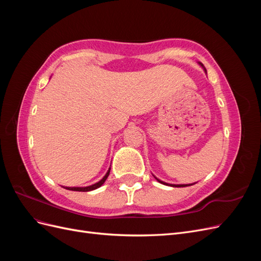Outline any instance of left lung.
<instances>
[{"mask_svg": "<svg viewBox=\"0 0 261 261\" xmlns=\"http://www.w3.org/2000/svg\"><path fill=\"white\" fill-rule=\"evenodd\" d=\"M156 178V177H155ZM156 180L158 181H160V183H162V184H164V185H169V186H173V187H186V186H191V185H193V184H180V185H174V184H168V183H164V181H162V180H160V179H158L156 178Z\"/></svg>", "mask_w": 261, "mask_h": 261, "instance_id": "left-lung-1", "label": "left lung"}]
</instances>
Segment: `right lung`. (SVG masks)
<instances>
[{"instance_id": "right-lung-1", "label": "right lung", "mask_w": 261, "mask_h": 261, "mask_svg": "<svg viewBox=\"0 0 261 261\" xmlns=\"http://www.w3.org/2000/svg\"><path fill=\"white\" fill-rule=\"evenodd\" d=\"M110 170H111V169H109V171L107 172V174L105 175V177L102 178L101 180H99L98 183H96V184L90 185V186H87V187H64V188L68 189V191H75V192H90V191H93V189L99 188L102 184L105 183L106 179L108 178V176L110 174Z\"/></svg>"}]
</instances>
